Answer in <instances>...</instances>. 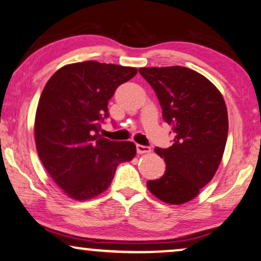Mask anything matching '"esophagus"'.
Returning a JSON list of instances; mask_svg holds the SVG:
<instances>
[{
	"label": "esophagus",
	"instance_id": "34e87169",
	"mask_svg": "<svg viewBox=\"0 0 261 261\" xmlns=\"http://www.w3.org/2000/svg\"><path fill=\"white\" fill-rule=\"evenodd\" d=\"M136 149H137V153H138V154L150 153V148L147 147V146H142V144H137Z\"/></svg>",
	"mask_w": 261,
	"mask_h": 261
}]
</instances>
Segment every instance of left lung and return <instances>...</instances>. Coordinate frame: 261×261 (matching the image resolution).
Here are the masks:
<instances>
[{"mask_svg": "<svg viewBox=\"0 0 261 261\" xmlns=\"http://www.w3.org/2000/svg\"><path fill=\"white\" fill-rule=\"evenodd\" d=\"M172 126L173 144L155 153L166 163L160 179L148 180L154 196L170 204L189 202L214 177L225 149L227 111L216 85L202 74L183 67H141Z\"/></svg>", "mask_w": 261, "mask_h": 261, "instance_id": "left-lung-1", "label": "left lung"}]
</instances>
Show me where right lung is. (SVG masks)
Returning a JSON list of instances; mask_svg holds the SVG:
<instances>
[{
    "label": "right lung",
    "instance_id": "1",
    "mask_svg": "<svg viewBox=\"0 0 261 261\" xmlns=\"http://www.w3.org/2000/svg\"><path fill=\"white\" fill-rule=\"evenodd\" d=\"M137 68L97 61L66 65L51 75L39 97L35 141L39 159L71 199L90 200L108 189L120 163L133 160V142L98 134L115 89Z\"/></svg>",
    "mask_w": 261,
    "mask_h": 261
}]
</instances>
